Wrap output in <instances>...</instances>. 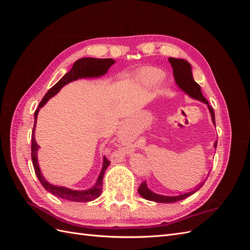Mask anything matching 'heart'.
Returning <instances> with one entry per match:
<instances>
[{
	"label": "heart",
	"mask_w": 250,
	"mask_h": 250,
	"mask_svg": "<svg viewBox=\"0 0 250 250\" xmlns=\"http://www.w3.org/2000/svg\"><path fill=\"white\" fill-rule=\"evenodd\" d=\"M162 77V72L157 69H153V67H147V69H144L139 74V80L143 83V84L152 86L160 81Z\"/></svg>",
	"instance_id": "heart-1"
}]
</instances>
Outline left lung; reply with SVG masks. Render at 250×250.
I'll return each mask as SVG.
<instances>
[{"label": "left lung", "mask_w": 250, "mask_h": 250, "mask_svg": "<svg viewBox=\"0 0 250 250\" xmlns=\"http://www.w3.org/2000/svg\"><path fill=\"white\" fill-rule=\"evenodd\" d=\"M169 62L173 67L174 79H175L177 86L181 90H183L184 93H186L188 97L193 98V99H195V100L201 101L204 104L208 105V108L209 110L210 117H211V121H213V124L216 126L214 109H213V107L209 106L208 100L203 97V95L201 93L200 85L194 80L191 64L188 63L187 60L181 59V58L169 57ZM214 147H215V149L217 148V141L214 143ZM203 185H204V183L199 184L194 188V190H192L190 192L183 193V194H179L176 196H165V195L156 194V193L151 191L148 188L146 181H144V183L138 188V192L144 199L160 202V203H171V202H176L179 200H183V199L188 197V196L193 195L195 192H197Z\"/></svg>", "instance_id": "obj_1"}]
</instances>
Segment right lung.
I'll return each mask as SVG.
<instances>
[{
	"instance_id": "add662e5",
	"label": "right lung",
	"mask_w": 250,
	"mask_h": 250,
	"mask_svg": "<svg viewBox=\"0 0 250 250\" xmlns=\"http://www.w3.org/2000/svg\"><path fill=\"white\" fill-rule=\"evenodd\" d=\"M116 62L111 58H92V57H85V58H80L75 62L73 64V67L67 72L64 76L60 79L54 86H52L47 94L44 95L42 100L41 101L39 108H37L34 112V126L32 130V138H31V157H32V164L35 170V174L39 177V180L42 187L46 188L48 192L53 194L56 197L62 198L69 201H75V202H87L92 201L94 199H97L102 193V187H103V176L104 173L106 171L107 167L109 166L110 162L107 160L106 157H103V165L102 169L99 174V176L97 178L96 184L92 187L87 188V190H72V188H65V187H60L50 184L49 181L46 180L43 177L42 173L41 171L40 165H39V158H37V151L40 149V145L35 141V126H36V121H37V115H39L40 109L46 104L52 97H54L59 90L62 89L67 83L72 81L78 80L81 78H99L103 75L107 73L109 67L115 63Z\"/></svg>"
}]
</instances>
